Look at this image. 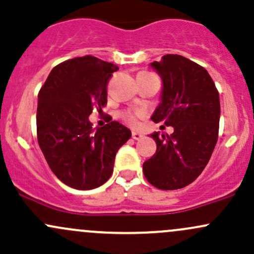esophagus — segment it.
I'll use <instances>...</instances> for the list:
<instances>
[{"mask_svg": "<svg viewBox=\"0 0 254 254\" xmlns=\"http://www.w3.org/2000/svg\"><path fill=\"white\" fill-rule=\"evenodd\" d=\"M132 138L134 139V140H139V139L143 138V134H140V133L138 132H132Z\"/></svg>", "mask_w": 254, "mask_h": 254, "instance_id": "1", "label": "esophagus"}]
</instances>
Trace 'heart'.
<instances>
[{"instance_id": "b5f03b06", "label": "heart", "mask_w": 254, "mask_h": 254, "mask_svg": "<svg viewBox=\"0 0 254 254\" xmlns=\"http://www.w3.org/2000/svg\"><path fill=\"white\" fill-rule=\"evenodd\" d=\"M144 115H145V114H144L143 110H127L121 114V117L127 122L128 125H129L130 127H138L139 119L144 117Z\"/></svg>"}]
</instances>
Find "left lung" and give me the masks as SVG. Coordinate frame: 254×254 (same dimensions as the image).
Here are the masks:
<instances>
[{
  "label": "left lung",
  "mask_w": 254,
  "mask_h": 254,
  "mask_svg": "<svg viewBox=\"0 0 254 254\" xmlns=\"http://www.w3.org/2000/svg\"><path fill=\"white\" fill-rule=\"evenodd\" d=\"M150 65L163 83L151 120L172 126L174 132L150 135L157 149L143 163L144 176L157 189H182L200 176L217 144L219 93L207 70L185 57L166 54Z\"/></svg>",
  "instance_id": "obj_1"
}]
</instances>
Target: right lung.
<instances>
[{"label": "right lung", "instance_id": "add662e5", "mask_svg": "<svg viewBox=\"0 0 254 254\" xmlns=\"http://www.w3.org/2000/svg\"><path fill=\"white\" fill-rule=\"evenodd\" d=\"M119 67L92 56L53 67L39 93L37 140L48 166L67 187L91 190L110 178L117 150L132 133L113 121L93 129L88 117L106 105L109 80Z\"/></svg>", "mask_w": 254, "mask_h": 254}]
</instances>
